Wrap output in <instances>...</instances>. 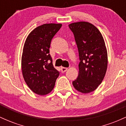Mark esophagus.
Returning <instances> with one entry per match:
<instances>
[{
    "label": "esophagus",
    "mask_w": 126,
    "mask_h": 126,
    "mask_svg": "<svg viewBox=\"0 0 126 126\" xmlns=\"http://www.w3.org/2000/svg\"><path fill=\"white\" fill-rule=\"evenodd\" d=\"M67 70V67H61L62 72H63V73L66 72Z\"/></svg>",
    "instance_id": "1"
}]
</instances>
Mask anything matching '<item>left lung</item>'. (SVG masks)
Masks as SVG:
<instances>
[{"instance_id": "1", "label": "left lung", "mask_w": 126, "mask_h": 126, "mask_svg": "<svg viewBox=\"0 0 126 126\" xmlns=\"http://www.w3.org/2000/svg\"><path fill=\"white\" fill-rule=\"evenodd\" d=\"M79 51V75L73 81L76 90L83 94L95 91L103 80L108 65L104 40L96 27L87 22L69 25Z\"/></svg>"}]
</instances>
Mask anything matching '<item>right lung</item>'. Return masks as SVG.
Returning a JSON list of instances; mask_svg holds the SVG:
<instances>
[{"label": "right lung", "mask_w": 126, "mask_h": 126, "mask_svg": "<svg viewBox=\"0 0 126 126\" xmlns=\"http://www.w3.org/2000/svg\"><path fill=\"white\" fill-rule=\"evenodd\" d=\"M61 24H45L32 31L23 48L21 67L24 80L34 93L45 95L54 87L59 72L54 67L49 54L52 38Z\"/></svg>", "instance_id": "1"}]
</instances>
